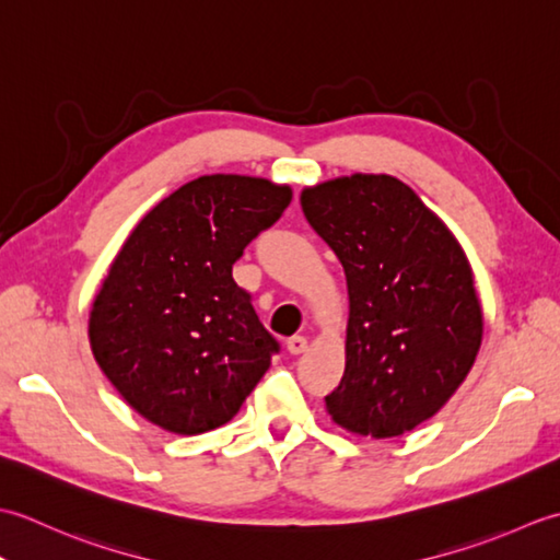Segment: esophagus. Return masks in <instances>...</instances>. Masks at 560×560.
<instances>
[{
  "mask_svg": "<svg viewBox=\"0 0 560 560\" xmlns=\"http://www.w3.org/2000/svg\"><path fill=\"white\" fill-rule=\"evenodd\" d=\"M287 349L291 355H301L307 349V339L305 337H291L287 341Z\"/></svg>",
  "mask_w": 560,
  "mask_h": 560,
  "instance_id": "34e87169",
  "label": "esophagus"
}]
</instances>
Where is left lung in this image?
I'll return each mask as SVG.
<instances>
[{
  "mask_svg": "<svg viewBox=\"0 0 560 560\" xmlns=\"http://www.w3.org/2000/svg\"><path fill=\"white\" fill-rule=\"evenodd\" d=\"M301 207L349 291L347 365L325 397L343 431L397 438L445 407L483 339L459 241L409 185L353 173L305 187Z\"/></svg>",
  "mask_w": 560,
  "mask_h": 560,
  "instance_id": "1",
  "label": "left lung"
}]
</instances>
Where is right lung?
Here are the masks:
<instances>
[{"label": "right lung", "instance_id": "add662e5", "mask_svg": "<svg viewBox=\"0 0 560 560\" xmlns=\"http://www.w3.org/2000/svg\"><path fill=\"white\" fill-rule=\"evenodd\" d=\"M291 185L201 175L127 235L89 315L93 359L141 419L175 435L229 423L279 343L233 265L291 205Z\"/></svg>", "mask_w": 560, "mask_h": 560}]
</instances>
